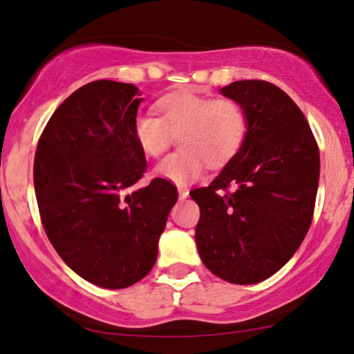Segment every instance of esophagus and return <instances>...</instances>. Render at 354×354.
I'll list each match as a JSON object with an SVG mask.
<instances>
[{"label":"esophagus","instance_id":"obj_1","mask_svg":"<svg viewBox=\"0 0 354 354\" xmlns=\"http://www.w3.org/2000/svg\"><path fill=\"white\" fill-rule=\"evenodd\" d=\"M178 194H180V200H186L189 196V191L186 188H180L178 189Z\"/></svg>","mask_w":354,"mask_h":354}]
</instances>
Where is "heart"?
Returning <instances> with one entry per match:
<instances>
[{"instance_id": "heart-1", "label": "heart", "mask_w": 354, "mask_h": 354, "mask_svg": "<svg viewBox=\"0 0 354 354\" xmlns=\"http://www.w3.org/2000/svg\"><path fill=\"white\" fill-rule=\"evenodd\" d=\"M161 116L141 111L133 121V135L148 156H160L180 135V151L163 158L154 173L166 181L186 185L198 180L206 163L219 168L233 160L248 135V115L241 103L196 93L168 95L158 101Z\"/></svg>"}]
</instances>
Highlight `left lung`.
Listing matches in <instances>:
<instances>
[{
  "instance_id": "obj_1",
  "label": "left lung",
  "mask_w": 354,
  "mask_h": 354,
  "mask_svg": "<svg viewBox=\"0 0 354 354\" xmlns=\"http://www.w3.org/2000/svg\"><path fill=\"white\" fill-rule=\"evenodd\" d=\"M221 93L246 109L248 135L209 186L189 191L201 211L194 238L211 273L254 284L281 270L310 230L319 149L301 109L273 83L234 81Z\"/></svg>"
}]
</instances>
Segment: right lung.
Masks as SVG:
<instances>
[{
    "label": "right lung",
    "instance_id": "right-lung-1",
    "mask_svg": "<svg viewBox=\"0 0 354 354\" xmlns=\"http://www.w3.org/2000/svg\"><path fill=\"white\" fill-rule=\"evenodd\" d=\"M135 84H84L53 113L36 146L33 180L43 228L75 273L108 290L143 279L178 200L171 181L154 178L126 194L146 171L133 135Z\"/></svg>",
    "mask_w": 354,
    "mask_h": 354
}]
</instances>
